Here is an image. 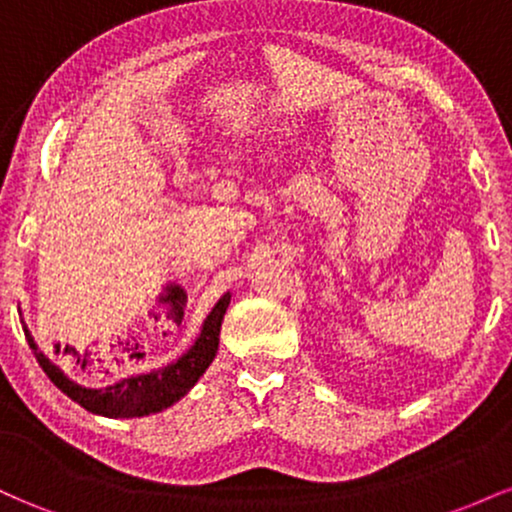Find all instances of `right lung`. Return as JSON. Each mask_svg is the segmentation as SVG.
<instances>
[{"label":"right lung","instance_id":"1","mask_svg":"<svg viewBox=\"0 0 512 512\" xmlns=\"http://www.w3.org/2000/svg\"><path fill=\"white\" fill-rule=\"evenodd\" d=\"M228 303H231V293H226V296L214 305V310H211L207 320H204L202 334L197 337V342L192 344V349L187 351L185 356H180L178 361L170 363L166 368H158L154 373L132 375V378L117 380V383L101 387V390H91V387H81L72 383L55 363H50V358L40 354L28 330L23 332H26L28 346L35 351L40 368L45 370V375L60 387L64 395L72 397L76 404H81L86 411H93V414L110 416V419H129V416H146L156 414V411L161 409H168L170 404H175L180 397H185L187 392L192 390V385L202 378L204 370L209 368L211 361H214L216 349H219L221 320Z\"/></svg>","mask_w":512,"mask_h":512}]
</instances>
